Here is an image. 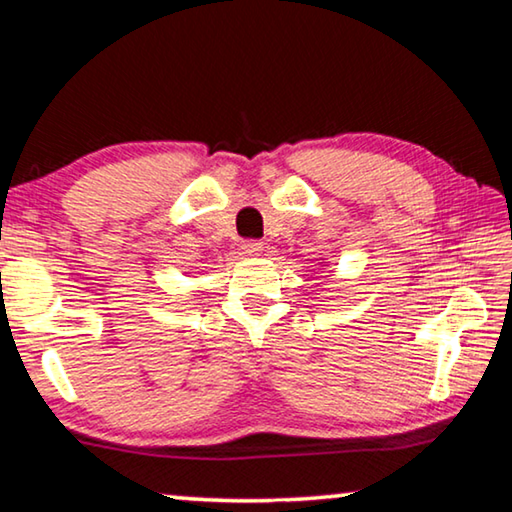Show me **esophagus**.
Masks as SVG:
<instances>
[{
	"label": "esophagus",
	"mask_w": 512,
	"mask_h": 512,
	"mask_svg": "<svg viewBox=\"0 0 512 512\" xmlns=\"http://www.w3.org/2000/svg\"><path fill=\"white\" fill-rule=\"evenodd\" d=\"M241 250H244V255H248V257H257V255H262L264 244L262 241H246V244L241 246Z\"/></svg>",
	"instance_id": "1"
}]
</instances>
